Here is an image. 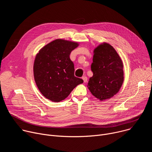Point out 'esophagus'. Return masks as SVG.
<instances>
[{"label":"esophagus","mask_w":152,"mask_h":152,"mask_svg":"<svg viewBox=\"0 0 152 152\" xmlns=\"http://www.w3.org/2000/svg\"><path fill=\"white\" fill-rule=\"evenodd\" d=\"M82 79H83V82H84L85 83L87 82V80H88V79H87V77H86V76H82Z\"/></svg>","instance_id":"1"}]
</instances>
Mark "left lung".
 <instances>
[{
    "label": "left lung",
    "instance_id": "left-lung-1",
    "mask_svg": "<svg viewBox=\"0 0 152 152\" xmlns=\"http://www.w3.org/2000/svg\"><path fill=\"white\" fill-rule=\"evenodd\" d=\"M91 69L93 76L87 87L94 97L102 101L119 91L124 81L123 64L111 45L103 42L94 50Z\"/></svg>",
    "mask_w": 152,
    "mask_h": 152
}]
</instances>
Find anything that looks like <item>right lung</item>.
<instances>
[{"mask_svg":"<svg viewBox=\"0 0 152 152\" xmlns=\"http://www.w3.org/2000/svg\"><path fill=\"white\" fill-rule=\"evenodd\" d=\"M79 44L56 39L41 49L34 64V76L38 88L48 99L59 102L67 98L83 80L75 76L70 53Z\"/></svg>","mask_w":152,"mask_h":152,"instance_id":"right-lung-1","label":"right lung"}]
</instances>
